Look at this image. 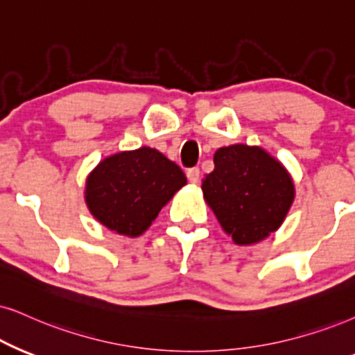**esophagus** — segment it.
Masks as SVG:
<instances>
[{"mask_svg":"<svg viewBox=\"0 0 355 355\" xmlns=\"http://www.w3.org/2000/svg\"><path fill=\"white\" fill-rule=\"evenodd\" d=\"M187 177L191 183H198L200 182V168L198 167L188 168L187 170Z\"/></svg>","mask_w":355,"mask_h":355,"instance_id":"obj_1","label":"esophagus"}]
</instances>
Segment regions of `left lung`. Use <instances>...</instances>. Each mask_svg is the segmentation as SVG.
Returning a JSON list of instances; mask_svg holds the SVG:
<instances>
[{
  "label": "left lung",
  "instance_id": "obj_1",
  "mask_svg": "<svg viewBox=\"0 0 355 355\" xmlns=\"http://www.w3.org/2000/svg\"><path fill=\"white\" fill-rule=\"evenodd\" d=\"M203 196L224 231L250 245L277 231L295 198L286 168L255 146L234 144L214 154V170L203 178Z\"/></svg>",
  "mask_w": 355,
  "mask_h": 355
}]
</instances>
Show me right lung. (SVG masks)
<instances>
[{"mask_svg": "<svg viewBox=\"0 0 355 355\" xmlns=\"http://www.w3.org/2000/svg\"><path fill=\"white\" fill-rule=\"evenodd\" d=\"M185 183L177 164L159 150L141 147L101 160L88 175L85 201L107 230L137 237Z\"/></svg>", "mask_w": 355, "mask_h": 355, "instance_id": "right-lung-1", "label": "right lung"}]
</instances>
